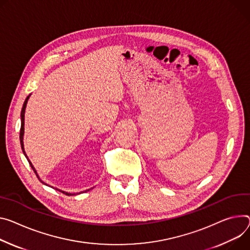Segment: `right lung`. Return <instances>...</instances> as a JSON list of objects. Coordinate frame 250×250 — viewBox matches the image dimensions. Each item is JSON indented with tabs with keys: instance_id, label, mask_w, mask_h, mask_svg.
<instances>
[{
	"instance_id": "right-lung-1",
	"label": "right lung",
	"mask_w": 250,
	"mask_h": 250,
	"mask_svg": "<svg viewBox=\"0 0 250 250\" xmlns=\"http://www.w3.org/2000/svg\"><path fill=\"white\" fill-rule=\"evenodd\" d=\"M30 97H31V95L27 97V99H26V101H25L24 104H22V108H21V130H20V142H21V150H22V152H24L25 156L27 157V160H28V162H29V164H30L31 167H32V168H33V170L35 171V173H36V175L38 176L39 180L41 181L42 184H43V181H42V180H41V178L39 177V174L37 173V170L35 169V167H34L33 164H32V163H31V161L29 160V157H28V155H27V153H26V151H25V148H24V133H25V111H26V106H27V104H28V101H29ZM46 186H47V185H46ZM59 190H60V189H59ZM60 191H62V190H60ZM62 193H65L66 195H74V194H72V193H69V192H64V191H62Z\"/></svg>"
}]
</instances>
